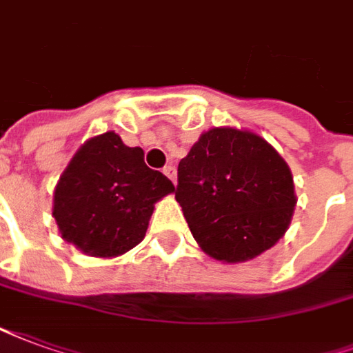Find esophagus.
<instances>
[{"label":"esophagus","instance_id":"1","mask_svg":"<svg viewBox=\"0 0 353 353\" xmlns=\"http://www.w3.org/2000/svg\"><path fill=\"white\" fill-rule=\"evenodd\" d=\"M163 173H165L167 176H169V179L173 180V184H176V167L167 165L165 169H163Z\"/></svg>","mask_w":353,"mask_h":353}]
</instances>
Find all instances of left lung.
<instances>
[{"label":"left lung","mask_w":353,"mask_h":353,"mask_svg":"<svg viewBox=\"0 0 353 353\" xmlns=\"http://www.w3.org/2000/svg\"><path fill=\"white\" fill-rule=\"evenodd\" d=\"M210 258L243 263L279 243L297 205L290 167L250 130L212 128L179 163L174 192Z\"/></svg>","instance_id":"8db88e82"}]
</instances>
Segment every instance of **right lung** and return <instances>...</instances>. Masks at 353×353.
<instances>
[{
  "label": "right lung",
  "instance_id": "1",
  "mask_svg": "<svg viewBox=\"0 0 353 353\" xmlns=\"http://www.w3.org/2000/svg\"><path fill=\"white\" fill-rule=\"evenodd\" d=\"M174 186L145 163V152L107 131L74 152L54 188L52 216L63 241L92 258H117L146 235L154 205Z\"/></svg>",
  "mask_w": 353,
  "mask_h": 353
}]
</instances>
